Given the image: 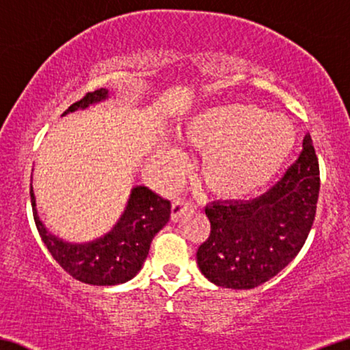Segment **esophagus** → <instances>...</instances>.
I'll list each match as a JSON object with an SVG mask.
<instances>
[{"label":"esophagus","mask_w":350,"mask_h":350,"mask_svg":"<svg viewBox=\"0 0 350 350\" xmlns=\"http://www.w3.org/2000/svg\"><path fill=\"white\" fill-rule=\"evenodd\" d=\"M191 211V204L190 202H187L184 200H177L173 202V207H171V217H173V220L176 221L177 218L184 215L185 212Z\"/></svg>","instance_id":"esophagus-1"}]
</instances>
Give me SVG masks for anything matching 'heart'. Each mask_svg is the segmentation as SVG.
<instances>
[{"label":"heart","instance_id":"obj_1","mask_svg":"<svg viewBox=\"0 0 350 350\" xmlns=\"http://www.w3.org/2000/svg\"><path fill=\"white\" fill-rule=\"evenodd\" d=\"M180 142L202 159L200 176L206 189L226 201H242L272 182L294 152L297 132L289 118L252 103L211 107L182 125ZM179 152L166 146L157 157L161 176H176Z\"/></svg>","mask_w":350,"mask_h":350}]
</instances>
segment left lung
I'll list each match as a JSON object with an SVG mask.
<instances>
[{
    "label": "left lung",
    "mask_w": 350,
    "mask_h": 350,
    "mask_svg": "<svg viewBox=\"0 0 350 350\" xmlns=\"http://www.w3.org/2000/svg\"><path fill=\"white\" fill-rule=\"evenodd\" d=\"M319 187V163L306 133L299 160L272 190L252 201L206 207L211 236L196 253L201 273L228 289H253L273 278L304 247Z\"/></svg>",
    "instance_id": "1"
}]
</instances>
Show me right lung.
Segmentation results:
<instances>
[{
  "mask_svg": "<svg viewBox=\"0 0 350 350\" xmlns=\"http://www.w3.org/2000/svg\"><path fill=\"white\" fill-rule=\"evenodd\" d=\"M108 98H111V92L102 88L86 94L80 102L67 108L62 116ZM29 195L36 226L46 250L67 273L92 286H116L137 276L148 258L150 242L171 217L168 200H163L149 187L135 185L124 212L108 232L90 242H69L50 232L40 220L33 184Z\"/></svg>",
  "mask_w": 350,
  "mask_h": 350,
  "instance_id": "obj_1",
  "label": "right lung"
}]
</instances>
